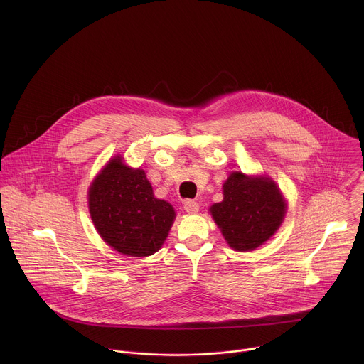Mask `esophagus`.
Wrapping results in <instances>:
<instances>
[{
  "mask_svg": "<svg viewBox=\"0 0 364 364\" xmlns=\"http://www.w3.org/2000/svg\"><path fill=\"white\" fill-rule=\"evenodd\" d=\"M183 208H185V210H186L189 214H195V213L199 211V205H198V202H195V200H185Z\"/></svg>",
  "mask_w": 364,
  "mask_h": 364,
  "instance_id": "1",
  "label": "esophagus"
}]
</instances>
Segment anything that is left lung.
<instances>
[{"mask_svg": "<svg viewBox=\"0 0 364 364\" xmlns=\"http://www.w3.org/2000/svg\"><path fill=\"white\" fill-rule=\"evenodd\" d=\"M223 191V202L210 211L231 248L252 251L280 227L286 203L273 181L232 172Z\"/></svg>", "mask_w": 364, "mask_h": 364, "instance_id": "left-lung-1", "label": "left lung"}]
</instances>
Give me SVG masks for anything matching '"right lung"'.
<instances>
[{
  "label": "right lung",
  "mask_w": 364,
  "mask_h": 364,
  "mask_svg": "<svg viewBox=\"0 0 364 364\" xmlns=\"http://www.w3.org/2000/svg\"><path fill=\"white\" fill-rule=\"evenodd\" d=\"M88 200L100 235L123 255L156 254L175 218L173 208L154 198L144 171L126 166L120 156L110 159L97 176Z\"/></svg>",
  "instance_id": "add662e5"
}]
</instances>
